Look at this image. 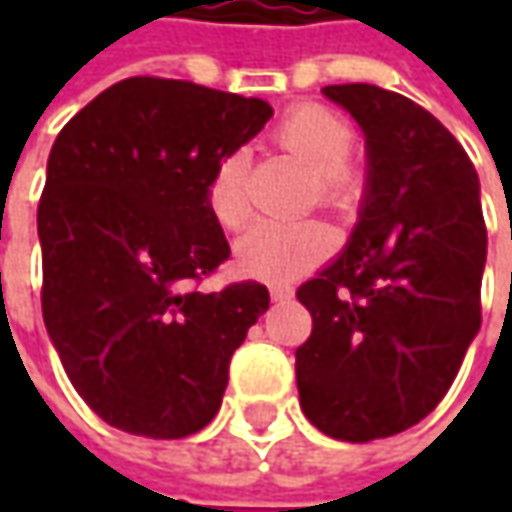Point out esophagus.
I'll return each instance as SVG.
<instances>
[{
	"label": "esophagus",
	"mask_w": 512,
	"mask_h": 512,
	"mask_svg": "<svg viewBox=\"0 0 512 512\" xmlns=\"http://www.w3.org/2000/svg\"><path fill=\"white\" fill-rule=\"evenodd\" d=\"M290 296H293V287H287V285L270 287V299H273V302H285V299H290Z\"/></svg>",
	"instance_id": "esophagus-1"
}]
</instances>
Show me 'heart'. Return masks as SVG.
I'll return each instance as SVG.
<instances>
[{
    "label": "heart",
    "instance_id": "1",
    "mask_svg": "<svg viewBox=\"0 0 512 512\" xmlns=\"http://www.w3.org/2000/svg\"><path fill=\"white\" fill-rule=\"evenodd\" d=\"M279 148L302 159L313 170V190L327 205H342L353 193L356 176L347 165L356 130L339 110L305 102L290 108L273 130ZM205 202L216 225L239 230L250 219L247 199V153L227 150L216 162L205 187ZM336 247L333 230L319 219L299 222H259L236 245V267L253 279H293L310 267L322 265Z\"/></svg>",
    "mask_w": 512,
    "mask_h": 512
}]
</instances>
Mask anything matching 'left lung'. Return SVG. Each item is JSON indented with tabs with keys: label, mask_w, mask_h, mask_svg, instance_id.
<instances>
[{
	"label": "left lung",
	"mask_w": 512,
	"mask_h": 512,
	"mask_svg": "<svg viewBox=\"0 0 512 512\" xmlns=\"http://www.w3.org/2000/svg\"><path fill=\"white\" fill-rule=\"evenodd\" d=\"M364 130L367 190L342 256L299 287V402L342 442L396 436L436 410L482 327L487 227L456 136L402 93L327 85Z\"/></svg>",
	"instance_id": "left-lung-1"
}]
</instances>
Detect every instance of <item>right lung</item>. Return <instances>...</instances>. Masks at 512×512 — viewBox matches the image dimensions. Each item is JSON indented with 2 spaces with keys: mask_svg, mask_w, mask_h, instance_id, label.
<instances>
[{
  "mask_svg": "<svg viewBox=\"0 0 512 512\" xmlns=\"http://www.w3.org/2000/svg\"><path fill=\"white\" fill-rule=\"evenodd\" d=\"M270 116L265 99L130 76L59 130L36 213L42 316L110 427L185 439L219 413L230 356L270 296L259 282L199 290L230 256L205 187Z\"/></svg>",
  "mask_w": 512,
  "mask_h": 512,
  "instance_id": "add662e5",
  "label": "right lung"
}]
</instances>
